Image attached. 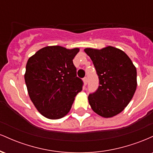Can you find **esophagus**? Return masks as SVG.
<instances>
[{"label":"esophagus","mask_w":153,"mask_h":153,"mask_svg":"<svg viewBox=\"0 0 153 153\" xmlns=\"http://www.w3.org/2000/svg\"><path fill=\"white\" fill-rule=\"evenodd\" d=\"M82 80H83L84 85H86V84H87V82H88V78H87V77H85V78L82 79Z\"/></svg>","instance_id":"1"}]
</instances>
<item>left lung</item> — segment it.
<instances>
[{"label": "left lung", "mask_w": 153, "mask_h": 153, "mask_svg": "<svg viewBox=\"0 0 153 153\" xmlns=\"http://www.w3.org/2000/svg\"><path fill=\"white\" fill-rule=\"evenodd\" d=\"M93 61L99 84L98 90L88 96L95 113L104 118L119 114L129 104L137 88V70L124 51L107 46L98 50L85 48Z\"/></svg>", "instance_id": "8db88e82"}]
</instances>
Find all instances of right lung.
I'll list each match as a JSON object with an SVG mask.
<instances>
[{"label": "right lung", "mask_w": 153, "mask_h": 153, "mask_svg": "<svg viewBox=\"0 0 153 153\" xmlns=\"http://www.w3.org/2000/svg\"><path fill=\"white\" fill-rule=\"evenodd\" d=\"M80 49L47 46L28 59L24 79L28 94L42 115L50 119L64 117L82 91L74 59Z\"/></svg>", "instance_id": "right-lung-1"}]
</instances>
